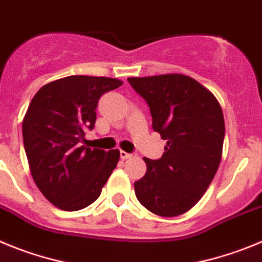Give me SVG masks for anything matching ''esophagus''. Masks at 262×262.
Segmentation results:
<instances>
[{"label": "esophagus", "instance_id": "34e87169", "mask_svg": "<svg viewBox=\"0 0 262 262\" xmlns=\"http://www.w3.org/2000/svg\"><path fill=\"white\" fill-rule=\"evenodd\" d=\"M120 157H121V159H130V158L136 157V155H134V154H129V152H126V151H124V150H121V151H120Z\"/></svg>", "mask_w": 262, "mask_h": 262}]
</instances>
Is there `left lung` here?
<instances>
[{
	"mask_svg": "<svg viewBox=\"0 0 262 262\" xmlns=\"http://www.w3.org/2000/svg\"><path fill=\"white\" fill-rule=\"evenodd\" d=\"M128 82L147 102L152 129L167 140L162 158H143L147 169L134 183L137 199L157 215L187 213L206 192L222 159V108L188 75L132 77Z\"/></svg>",
	"mask_w": 262,
	"mask_h": 262,
	"instance_id": "left-lung-1",
	"label": "left lung"
}]
</instances>
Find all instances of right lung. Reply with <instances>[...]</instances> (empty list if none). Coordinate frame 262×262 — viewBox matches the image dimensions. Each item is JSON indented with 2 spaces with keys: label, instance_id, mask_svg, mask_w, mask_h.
Segmentation results:
<instances>
[{
  "label": "right lung",
  "instance_id": "add662e5",
  "mask_svg": "<svg viewBox=\"0 0 262 262\" xmlns=\"http://www.w3.org/2000/svg\"><path fill=\"white\" fill-rule=\"evenodd\" d=\"M122 82L108 77L70 75L44 84L22 122L23 145L36 187L65 211L98 200L117 162L119 150L104 151L81 142L93 129L99 98Z\"/></svg>",
  "mask_w": 262,
  "mask_h": 262
}]
</instances>
